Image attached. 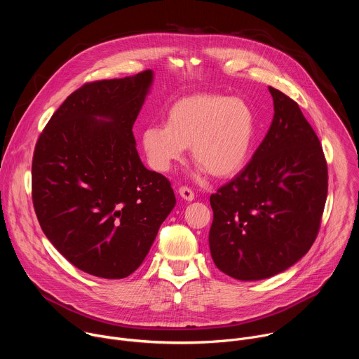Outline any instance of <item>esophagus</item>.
Returning a JSON list of instances; mask_svg holds the SVG:
<instances>
[{
    "instance_id": "obj_1",
    "label": "esophagus",
    "mask_w": 359,
    "mask_h": 359,
    "mask_svg": "<svg viewBox=\"0 0 359 359\" xmlns=\"http://www.w3.org/2000/svg\"><path fill=\"white\" fill-rule=\"evenodd\" d=\"M179 194H180V197L184 198L186 201H193V200H194V193L191 191V189H189V187H186V186H183V187L179 189Z\"/></svg>"
}]
</instances>
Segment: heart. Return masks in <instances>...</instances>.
Returning a JSON list of instances; mask_svg holds the SVG:
<instances>
[{
    "instance_id": "b5f03b06",
    "label": "heart",
    "mask_w": 359,
    "mask_h": 359,
    "mask_svg": "<svg viewBox=\"0 0 359 359\" xmlns=\"http://www.w3.org/2000/svg\"><path fill=\"white\" fill-rule=\"evenodd\" d=\"M252 108L240 97L217 93L184 96L169 108L166 125L142 130V149L151 169L166 173L186 147L200 169L212 177L237 175L247 163L255 136Z\"/></svg>"
}]
</instances>
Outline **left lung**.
Masks as SVG:
<instances>
[{
  "label": "left lung",
  "instance_id": "1",
  "mask_svg": "<svg viewBox=\"0 0 359 359\" xmlns=\"http://www.w3.org/2000/svg\"><path fill=\"white\" fill-rule=\"evenodd\" d=\"M274 118L248 165L210 196L209 245L224 274L273 277L309 252L328 191L321 143L297 102L269 86Z\"/></svg>",
  "mask_w": 359,
  "mask_h": 359
}]
</instances>
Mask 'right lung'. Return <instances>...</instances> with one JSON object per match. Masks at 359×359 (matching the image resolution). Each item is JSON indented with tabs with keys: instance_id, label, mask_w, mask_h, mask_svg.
Returning <instances> with one entry per match:
<instances>
[{
	"instance_id": "1",
	"label": "right lung",
	"mask_w": 359,
	"mask_h": 359,
	"mask_svg": "<svg viewBox=\"0 0 359 359\" xmlns=\"http://www.w3.org/2000/svg\"><path fill=\"white\" fill-rule=\"evenodd\" d=\"M153 71L86 83L41 133L32 201L46 238L76 269L130 276L176 206L170 182L142 163L132 132Z\"/></svg>"
}]
</instances>
